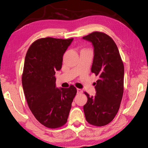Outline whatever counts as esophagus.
I'll use <instances>...</instances> for the list:
<instances>
[{
	"instance_id": "esophagus-1",
	"label": "esophagus",
	"mask_w": 148,
	"mask_h": 148,
	"mask_svg": "<svg viewBox=\"0 0 148 148\" xmlns=\"http://www.w3.org/2000/svg\"><path fill=\"white\" fill-rule=\"evenodd\" d=\"M82 90L81 89H77V92L78 94H81V93H82Z\"/></svg>"
}]
</instances>
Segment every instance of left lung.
Segmentation results:
<instances>
[{"mask_svg": "<svg viewBox=\"0 0 148 148\" xmlns=\"http://www.w3.org/2000/svg\"><path fill=\"white\" fill-rule=\"evenodd\" d=\"M83 38L93 45L91 72L99 77L95 83V96L89 97L84 92L87 97L84 106L85 116L89 124L104 126L114 119L121 104L124 87L123 62L114 40L104 32L95 31Z\"/></svg>", "mask_w": 148, "mask_h": 148, "instance_id": "left-lung-1", "label": "left lung"}]
</instances>
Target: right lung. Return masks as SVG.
I'll return each instance as SVG.
<instances>
[{"mask_svg": "<svg viewBox=\"0 0 148 148\" xmlns=\"http://www.w3.org/2000/svg\"><path fill=\"white\" fill-rule=\"evenodd\" d=\"M73 38L51 37L35 40L27 52L22 85L27 104L38 121L49 129L66 124L77 90L56 87V71L62 67V56Z\"/></svg>", "mask_w": 148, "mask_h": 148, "instance_id": "right-lung-1", "label": "right lung"}]
</instances>
